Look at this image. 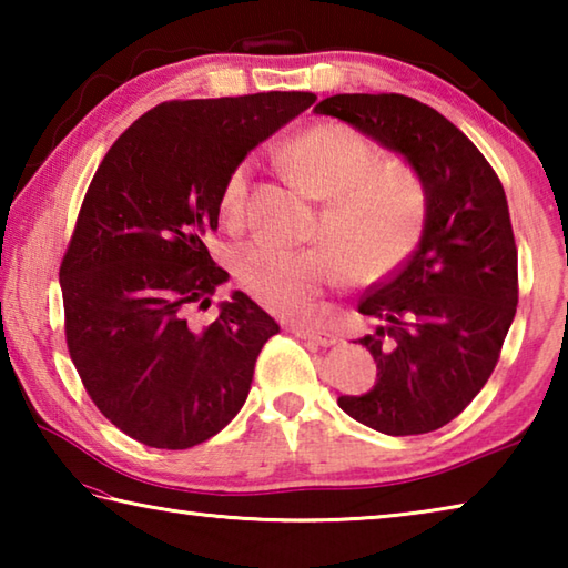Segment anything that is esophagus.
<instances>
[{
    "mask_svg": "<svg viewBox=\"0 0 568 568\" xmlns=\"http://www.w3.org/2000/svg\"><path fill=\"white\" fill-rule=\"evenodd\" d=\"M297 338H303V341H307V343H315V345H321V348H328V345H333L335 343V338L331 333H323V331H313V328H297V325H293L291 328Z\"/></svg>",
    "mask_w": 568,
    "mask_h": 568,
    "instance_id": "34e87169",
    "label": "esophagus"
}]
</instances>
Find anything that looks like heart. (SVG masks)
Segmentation results:
<instances>
[{"instance_id": "heart-1", "label": "heart", "mask_w": 568, "mask_h": 568, "mask_svg": "<svg viewBox=\"0 0 568 568\" xmlns=\"http://www.w3.org/2000/svg\"><path fill=\"white\" fill-rule=\"evenodd\" d=\"M283 152L307 195L323 200L315 225L323 243L283 250L250 240L233 253V271L265 311L295 318L313 311L338 267L353 283H373L406 263L426 223V192L410 168L378 162L376 145L341 122L303 130ZM250 172V160L240 162L220 190V213L230 223L243 215Z\"/></svg>"}]
</instances>
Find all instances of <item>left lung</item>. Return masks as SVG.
Returning <instances> with one entry per match:
<instances>
[{
    "label": "left lung",
    "mask_w": 568,
    "mask_h": 568,
    "mask_svg": "<svg viewBox=\"0 0 568 568\" xmlns=\"http://www.w3.org/2000/svg\"><path fill=\"white\" fill-rule=\"evenodd\" d=\"M315 112L406 158L426 192L418 247L358 305L378 323L361 338L378 365L376 386L338 406L381 434H430L486 386L516 315L504 185L454 122L406 94H333Z\"/></svg>",
    "instance_id": "left-lung-1"
}]
</instances>
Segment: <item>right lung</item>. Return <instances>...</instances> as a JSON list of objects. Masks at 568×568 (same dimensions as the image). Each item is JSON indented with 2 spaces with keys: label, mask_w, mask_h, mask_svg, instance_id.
<instances>
[{
  "label": "right lung",
  "mask_w": 568,
  "mask_h": 568,
  "mask_svg": "<svg viewBox=\"0 0 568 568\" xmlns=\"http://www.w3.org/2000/svg\"><path fill=\"white\" fill-rule=\"evenodd\" d=\"M313 92L170 100L124 130L100 162L60 265L64 338L94 406L150 448H190L237 416L271 315L235 291L205 235L220 190L257 142L311 108Z\"/></svg>",
  "instance_id": "right-lung-1"
}]
</instances>
